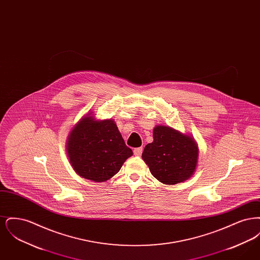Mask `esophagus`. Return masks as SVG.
Instances as JSON below:
<instances>
[{"label":"esophagus","mask_w":260,"mask_h":260,"mask_svg":"<svg viewBox=\"0 0 260 260\" xmlns=\"http://www.w3.org/2000/svg\"><path fill=\"white\" fill-rule=\"evenodd\" d=\"M142 151H143V149L142 147H139V148H136L134 150V154L137 156V157H140L141 156V154H142Z\"/></svg>","instance_id":"1"}]
</instances>
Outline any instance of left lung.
Segmentation results:
<instances>
[{"label":"left lung","mask_w":260,"mask_h":260,"mask_svg":"<svg viewBox=\"0 0 260 260\" xmlns=\"http://www.w3.org/2000/svg\"><path fill=\"white\" fill-rule=\"evenodd\" d=\"M142 159L156 179L166 185H174L195 173L198 144L190 135L169 125L157 124L153 128V142L145 146Z\"/></svg>","instance_id":"8db88e82"}]
</instances>
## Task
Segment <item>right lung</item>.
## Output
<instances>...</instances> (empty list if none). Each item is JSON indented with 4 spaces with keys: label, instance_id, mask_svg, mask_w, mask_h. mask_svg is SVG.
Returning a JSON list of instances; mask_svg holds the SVG:
<instances>
[{
    "label": "right lung",
    "instance_id": "add662e5",
    "mask_svg": "<svg viewBox=\"0 0 260 260\" xmlns=\"http://www.w3.org/2000/svg\"><path fill=\"white\" fill-rule=\"evenodd\" d=\"M87 113L71 129L66 152L75 173L81 177L104 182L118 173L133 156L112 119L96 120Z\"/></svg>",
    "mask_w": 260,
    "mask_h": 260
}]
</instances>
